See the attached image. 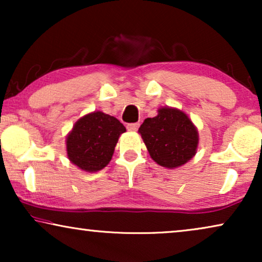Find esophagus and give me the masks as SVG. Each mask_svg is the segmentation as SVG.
I'll return each instance as SVG.
<instances>
[{
	"mask_svg": "<svg viewBox=\"0 0 262 262\" xmlns=\"http://www.w3.org/2000/svg\"><path fill=\"white\" fill-rule=\"evenodd\" d=\"M138 127H139V124H137V123L127 124V130L131 131V132H136L138 130Z\"/></svg>",
	"mask_w": 262,
	"mask_h": 262,
	"instance_id": "34e87169",
	"label": "esophagus"
}]
</instances>
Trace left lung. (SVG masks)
I'll return each mask as SVG.
<instances>
[{
	"label": "left lung",
	"instance_id": "left-lung-1",
	"mask_svg": "<svg viewBox=\"0 0 262 262\" xmlns=\"http://www.w3.org/2000/svg\"><path fill=\"white\" fill-rule=\"evenodd\" d=\"M138 132L150 157L169 169L184 166L198 149V128L187 114L174 107H161L156 117L146 118Z\"/></svg>",
	"mask_w": 262,
	"mask_h": 262
}]
</instances>
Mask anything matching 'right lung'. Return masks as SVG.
Here are the masks:
<instances>
[{"label":"right lung","instance_id":"add662e5","mask_svg":"<svg viewBox=\"0 0 262 262\" xmlns=\"http://www.w3.org/2000/svg\"><path fill=\"white\" fill-rule=\"evenodd\" d=\"M124 132V125L110 114L101 111L85 114L67 136L68 159L87 173L101 170L112 160L118 139Z\"/></svg>","mask_w":262,"mask_h":262}]
</instances>
